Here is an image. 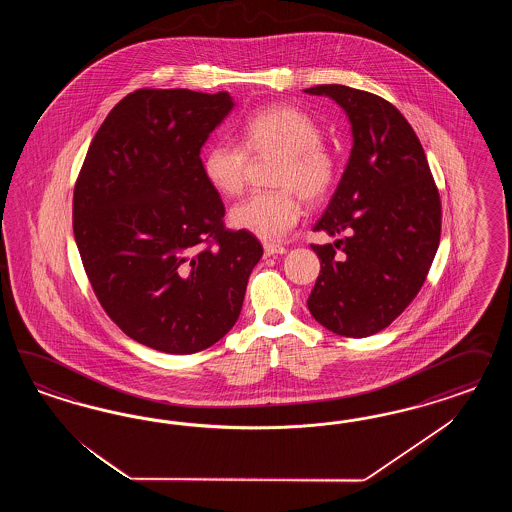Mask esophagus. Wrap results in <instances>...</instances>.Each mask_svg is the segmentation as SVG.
Instances as JSON below:
<instances>
[{"label":"esophagus","mask_w":512,"mask_h":512,"mask_svg":"<svg viewBox=\"0 0 512 512\" xmlns=\"http://www.w3.org/2000/svg\"><path fill=\"white\" fill-rule=\"evenodd\" d=\"M287 249L281 244H264V255L270 257V255H283Z\"/></svg>","instance_id":"34e87169"}]
</instances>
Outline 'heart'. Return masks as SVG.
<instances>
[{
	"label": "heart",
	"instance_id": "obj_1",
	"mask_svg": "<svg viewBox=\"0 0 512 512\" xmlns=\"http://www.w3.org/2000/svg\"><path fill=\"white\" fill-rule=\"evenodd\" d=\"M242 146L216 142L202 155V174L221 195L246 186L249 154L279 155L274 184L279 189L251 193L236 202V229L261 240H279L302 214L298 195L310 204L325 201L338 182V159L323 144V129L308 112L291 105L257 110L242 125Z\"/></svg>",
	"mask_w": 512,
	"mask_h": 512
}]
</instances>
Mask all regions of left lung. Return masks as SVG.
<instances>
[{"mask_svg":"<svg viewBox=\"0 0 512 512\" xmlns=\"http://www.w3.org/2000/svg\"><path fill=\"white\" fill-rule=\"evenodd\" d=\"M347 112L353 148L313 231L343 234L311 244L321 272L308 308L345 338L387 328L419 295L441 236V199L419 137L387 99L341 84L304 90ZM341 253H337V249Z\"/></svg>","mask_w":512,"mask_h":512,"instance_id":"obj_1","label":"left lung"}]
</instances>
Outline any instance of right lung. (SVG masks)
I'll return each instance as SVG.
<instances>
[{"instance_id": "add662e5", "label": "right lung", "mask_w": 512, "mask_h": 512, "mask_svg": "<svg viewBox=\"0 0 512 512\" xmlns=\"http://www.w3.org/2000/svg\"><path fill=\"white\" fill-rule=\"evenodd\" d=\"M234 103L227 92L142 88L97 129L73 193V233L103 310L129 338L191 355L233 328L263 255L225 229L201 148Z\"/></svg>"}]
</instances>
